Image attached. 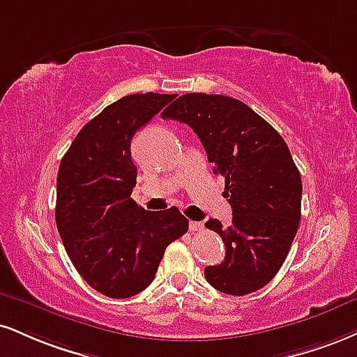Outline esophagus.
I'll use <instances>...</instances> for the list:
<instances>
[{"instance_id":"obj_1","label":"esophagus","mask_w":357,"mask_h":357,"mask_svg":"<svg viewBox=\"0 0 357 357\" xmlns=\"http://www.w3.org/2000/svg\"><path fill=\"white\" fill-rule=\"evenodd\" d=\"M203 222H199V221H190V229L191 231H201L203 229Z\"/></svg>"}]
</instances>
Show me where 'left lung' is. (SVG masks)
I'll return each mask as SVG.
<instances>
[{
	"instance_id": "obj_1",
	"label": "left lung",
	"mask_w": 357,
	"mask_h": 357,
	"mask_svg": "<svg viewBox=\"0 0 357 357\" xmlns=\"http://www.w3.org/2000/svg\"><path fill=\"white\" fill-rule=\"evenodd\" d=\"M161 116L188 124L214 173L225 176L233 222L206 221L226 246L225 261L208 266L206 279L225 294L255 293L281 269L301 220L303 183L289 148L248 105L222 94H183Z\"/></svg>"
}]
</instances>
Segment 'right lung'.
<instances>
[{
  "instance_id": "obj_1",
  "label": "right lung",
  "mask_w": 357,
  "mask_h": 357,
  "mask_svg": "<svg viewBox=\"0 0 357 357\" xmlns=\"http://www.w3.org/2000/svg\"><path fill=\"white\" fill-rule=\"evenodd\" d=\"M176 94H130L86 123L56 179V226L76 271L98 293L131 298L153 282L166 248L188 231L178 208L146 211L131 199V139Z\"/></svg>"
}]
</instances>
